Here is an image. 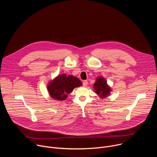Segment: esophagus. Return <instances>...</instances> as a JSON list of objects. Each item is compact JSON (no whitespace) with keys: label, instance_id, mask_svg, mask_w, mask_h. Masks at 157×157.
Listing matches in <instances>:
<instances>
[{"label":"esophagus","instance_id":"34e87169","mask_svg":"<svg viewBox=\"0 0 157 157\" xmlns=\"http://www.w3.org/2000/svg\"><path fill=\"white\" fill-rule=\"evenodd\" d=\"M87 84H88V82H87V81H83V82H82V85H83V86L84 87H86V86H87Z\"/></svg>","mask_w":157,"mask_h":157}]
</instances>
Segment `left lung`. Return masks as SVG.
I'll use <instances>...</instances> for the list:
<instances>
[{"label": "left lung", "mask_w": 157, "mask_h": 157, "mask_svg": "<svg viewBox=\"0 0 157 157\" xmlns=\"http://www.w3.org/2000/svg\"><path fill=\"white\" fill-rule=\"evenodd\" d=\"M93 86L94 93L99 96L100 98L105 99L110 96L112 89L107 83L105 79L102 76H98L96 79Z\"/></svg>", "instance_id": "obj_1"}]
</instances>
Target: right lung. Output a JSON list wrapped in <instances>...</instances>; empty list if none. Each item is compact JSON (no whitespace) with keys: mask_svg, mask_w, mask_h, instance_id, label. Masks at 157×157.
Instances as JSON below:
<instances>
[{"mask_svg":"<svg viewBox=\"0 0 157 157\" xmlns=\"http://www.w3.org/2000/svg\"><path fill=\"white\" fill-rule=\"evenodd\" d=\"M82 85L81 81L72 75L66 76L62 73L50 81L47 85V90L50 96L57 101H64L68 94L75 87Z\"/></svg>","mask_w":157,"mask_h":157,"instance_id":"obj_1","label":"right lung"}]
</instances>
